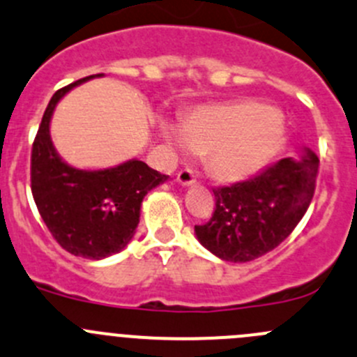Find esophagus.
Returning a JSON list of instances; mask_svg holds the SVG:
<instances>
[{"label":"esophagus","mask_w":357,"mask_h":357,"mask_svg":"<svg viewBox=\"0 0 357 357\" xmlns=\"http://www.w3.org/2000/svg\"><path fill=\"white\" fill-rule=\"evenodd\" d=\"M178 181H179V185H183V186L195 185V181H197L195 172H193L192 169H183V171L178 172Z\"/></svg>","instance_id":"1"}]
</instances>
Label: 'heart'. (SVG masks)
I'll use <instances>...</instances> for the list:
<instances>
[{
    "label": "heart",
    "instance_id": "heart-1",
    "mask_svg": "<svg viewBox=\"0 0 357 357\" xmlns=\"http://www.w3.org/2000/svg\"><path fill=\"white\" fill-rule=\"evenodd\" d=\"M171 144L185 143L206 155L207 169L221 181H244L274 160L286 139L284 120L251 99L197 108L179 123V136L165 127Z\"/></svg>",
    "mask_w": 357,
    "mask_h": 357
}]
</instances>
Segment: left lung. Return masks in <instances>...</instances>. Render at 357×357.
I'll use <instances>...</instances> for the list:
<instances>
[{"label":"left lung","mask_w":357,"mask_h":357,"mask_svg":"<svg viewBox=\"0 0 357 357\" xmlns=\"http://www.w3.org/2000/svg\"><path fill=\"white\" fill-rule=\"evenodd\" d=\"M319 158L310 150L282 158L258 176L214 188L213 218L195 225L200 244L225 261L244 263L278 248L307 213Z\"/></svg>","instance_id":"obj_1"}]
</instances>
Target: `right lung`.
Returning a JSON list of instances; mask_svg holds the SVG:
<instances>
[{"label":"right lung","mask_w":357,"mask_h":357,"mask_svg":"<svg viewBox=\"0 0 357 357\" xmlns=\"http://www.w3.org/2000/svg\"><path fill=\"white\" fill-rule=\"evenodd\" d=\"M102 75H91L52 96L31 151V192L55 241L75 256L101 259L122 251L136 234L141 202L167 176L141 160L102 171H82L66 164L50 139V119L73 86Z\"/></svg>","instance_id":"add662e5"}]
</instances>
